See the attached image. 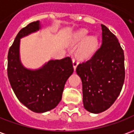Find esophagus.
I'll list each match as a JSON object with an SVG mask.
<instances>
[{"mask_svg":"<svg viewBox=\"0 0 134 134\" xmlns=\"http://www.w3.org/2000/svg\"><path fill=\"white\" fill-rule=\"evenodd\" d=\"M73 65H74V69L75 70L76 68V66L78 65V60H77L76 58H73Z\"/></svg>","mask_w":134,"mask_h":134,"instance_id":"esophagus-1","label":"esophagus"}]
</instances>
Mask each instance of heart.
<instances>
[{"mask_svg":"<svg viewBox=\"0 0 134 134\" xmlns=\"http://www.w3.org/2000/svg\"><path fill=\"white\" fill-rule=\"evenodd\" d=\"M87 36V30H81L74 35V40L76 42H81ZM98 38L96 36L87 38L78 50V55L81 58H89L96 51L98 47Z\"/></svg>","mask_w":134,"mask_h":134,"instance_id":"obj_1","label":"heart"}]
</instances>
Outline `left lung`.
<instances>
[{
	"mask_svg": "<svg viewBox=\"0 0 134 134\" xmlns=\"http://www.w3.org/2000/svg\"><path fill=\"white\" fill-rule=\"evenodd\" d=\"M101 27V46L76 69L82 82L84 107L96 114L114 104L121 92L125 74L124 52L118 38L104 25Z\"/></svg>",
	"mask_w": 134,
	"mask_h": 134,
	"instance_id": "obj_1",
	"label": "left lung"
}]
</instances>
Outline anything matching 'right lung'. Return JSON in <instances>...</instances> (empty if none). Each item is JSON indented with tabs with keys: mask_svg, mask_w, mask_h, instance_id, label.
I'll list each match as a JSON object with an SVG mask.
<instances>
[{
	"mask_svg": "<svg viewBox=\"0 0 134 134\" xmlns=\"http://www.w3.org/2000/svg\"><path fill=\"white\" fill-rule=\"evenodd\" d=\"M39 22L28 24L19 30L8 53L9 82L19 100L29 109L42 113L55 108L61 100L65 84L74 72L70 57L50 60L38 70L24 68L19 60V41L39 29Z\"/></svg>",
	"mask_w": 134,
	"mask_h": 134,
	"instance_id": "add662e5",
	"label": "right lung"
}]
</instances>
